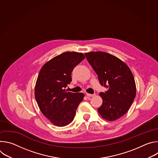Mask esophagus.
<instances>
[{
    "label": "esophagus",
    "mask_w": 158,
    "mask_h": 158,
    "mask_svg": "<svg viewBox=\"0 0 158 158\" xmlns=\"http://www.w3.org/2000/svg\"><path fill=\"white\" fill-rule=\"evenodd\" d=\"M86 96H87V97H93V96H94V94H91L87 93V94H86Z\"/></svg>",
    "instance_id": "esophagus-1"
}]
</instances>
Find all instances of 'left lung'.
<instances>
[{
	"mask_svg": "<svg viewBox=\"0 0 158 158\" xmlns=\"http://www.w3.org/2000/svg\"><path fill=\"white\" fill-rule=\"evenodd\" d=\"M85 55L101 85L107 89L99 93L102 104L98 112L107 121L118 119L127 112L136 97V83L131 71L123 60L109 53L98 51Z\"/></svg>",
	"mask_w": 158,
	"mask_h": 158,
	"instance_id": "1",
	"label": "left lung"
}]
</instances>
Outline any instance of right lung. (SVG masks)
Wrapping results in <instances>:
<instances>
[{
    "mask_svg": "<svg viewBox=\"0 0 158 158\" xmlns=\"http://www.w3.org/2000/svg\"><path fill=\"white\" fill-rule=\"evenodd\" d=\"M84 59L82 53L65 52L47 62L39 72L35 98L42 113L55 126L70 124L84 99L83 93L68 92L65 88L72 81L74 68Z\"/></svg>",
    "mask_w": 158,
    "mask_h": 158,
    "instance_id": "obj_1",
    "label": "right lung"
}]
</instances>
